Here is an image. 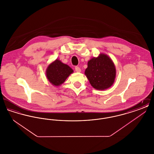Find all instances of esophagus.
Wrapping results in <instances>:
<instances>
[{"label": "esophagus", "instance_id": "esophagus-1", "mask_svg": "<svg viewBox=\"0 0 154 154\" xmlns=\"http://www.w3.org/2000/svg\"><path fill=\"white\" fill-rule=\"evenodd\" d=\"M75 70L77 72H81V69L79 66H75Z\"/></svg>", "mask_w": 154, "mask_h": 154}]
</instances>
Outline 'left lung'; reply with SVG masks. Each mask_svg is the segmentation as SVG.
Segmentation results:
<instances>
[{
  "instance_id": "obj_1",
  "label": "left lung",
  "mask_w": 154,
  "mask_h": 154,
  "mask_svg": "<svg viewBox=\"0 0 154 154\" xmlns=\"http://www.w3.org/2000/svg\"><path fill=\"white\" fill-rule=\"evenodd\" d=\"M85 74L94 88L104 90L113 84L116 70L112 60L107 55L100 54L88 61Z\"/></svg>"
}]
</instances>
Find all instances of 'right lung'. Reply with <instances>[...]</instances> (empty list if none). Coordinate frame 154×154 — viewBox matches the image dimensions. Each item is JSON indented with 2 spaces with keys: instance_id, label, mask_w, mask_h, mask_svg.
<instances>
[{
  "instance_id": "obj_1",
  "label": "right lung",
  "mask_w": 154,
  "mask_h": 154,
  "mask_svg": "<svg viewBox=\"0 0 154 154\" xmlns=\"http://www.w3.org/2000/svg\"><path fill=\"white\" fill-rule=\"evenodd\" d=\"M73 70L68 65L56 59L47 69L46 75L48 81L52 85L58 86L65 82L67 77Z\"/></svg>"
}]
</instances>
